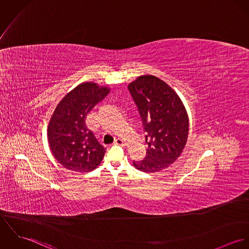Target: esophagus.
<instances>
[{"mask_svg": "<svg viewBox=\"0 0 249 249\" xmlns=\"http://www.w3.org/2000/svg\"><path fill=\"white\" fill-rule=\"evenodd\" d=\"M114 144H119V145H124V142L121 138H117L114 141Z\"/></svg>", "mask_w": 249, "mask_h": 249, "instance_id": "1", "label": "esophagus"}]
</instances>
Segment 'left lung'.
<instances>
[{
    "label": "left lung",
    "mask_w": 249,
    "mask_h": 249,
    "mask_svg": "<svg viewBox=\"0 0 249 249\" xmlns=\"http://www.w3.org/2000/svg\"><path fill=\"white\" fill-rule=\"evenodd\" d=\"M128 91L138 108L147 146L143 160L133 165L144 173L162 171L178 159L187 142L186 109L177 93L153 75L139 76Z\"/></svg>",
    "instance_id": "left-lung-1"
}]
</instances>
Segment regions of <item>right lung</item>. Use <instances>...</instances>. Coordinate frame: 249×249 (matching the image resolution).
<instances>
[{"label": "right lung", "instance_id": "obj_1", "mask_svg": "<svg viewBox=\"0 0 249 249\" xmlns=\"http://www.w3.org/2000/svg\"><path fill=\"white\" fill-rule=\"evenodd\" d=\"M108 93L107 87L84 82L68 93L55 108L48 127V140L54 158L64 168L88 173L101 164L107 148L88 129L85 119Z\"/></svg>", "mask_w": 249, "mask_h": 249}]
</instances>
